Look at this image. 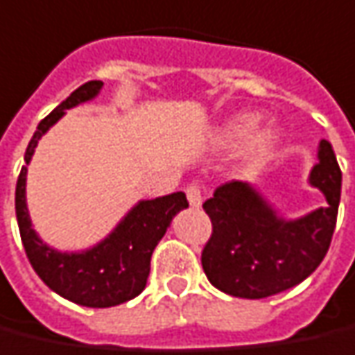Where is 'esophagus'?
Wrapping results in <instances>:
<instances>
[{"label": "esophagus", "mask_w": 355, "mask_h": 355, "mask_svg": "<svg viewBox=\"0 0 355 355\" xmlns=\"http://www.w3.org/2000/svg\"><path fill=\"white\" fill-rule=\"evenodd\" d=\"M186 198H188L192 207H200L202 205V188H200V184L192 182V184L186 186Z\"/></svg>", "instance_id": "34e87169"}]
</instances>
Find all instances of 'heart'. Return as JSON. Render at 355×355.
Returning a JSON list of instances; mask_svg holds the SVG:
<instances>
[{
    "instance_id": "b5f03b06",
    "label": "heart",
    "mask_w": 355,
    "mask_h": 355,
    "mask_svg": "<svg viewBox=\"0 0 355 355\" xmlns=\"http://www.w3.org/2000/svg\"><path fill=\"white\" fill-rule=\"evenodd\" d=\"M255 121L257 119L254 115H240L234 121H230L229 126L223 132V140L229 144V146H238V144L250 135V130L254 128ZM275 142H277V136H275L272 130H267V128L265 130H257V132H254V135L248 138V157L254 161L263 159V157H267L272 152Z\"/></svg>"
}]
</instances>
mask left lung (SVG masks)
<instances>
[{
  "mask_svg": "<svg viewBox=\"0 0 355 355\" xmlns=\"http://www.w3.org/2000/svg\"><path fill=\"white\" fill-rule=\"evenodd\" d=\"M311 184L327 205L296 220H284L240 180L220 184L203 203L211 236L202 252V267L215 288L236 298L259 300L288 290L315 271L333 240L342 173L333 146L321 140Z\"/></svg>",
  "mask_w": 355,
  "mask_h": 355,
  "instance_id": "8db88e82",
  "label": "left lung"
}]
</instances>
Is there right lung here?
I'll return each instance as SVG.
<instances>
[{
    "mask_svg": "<svg viewBox=\"0 0 355 355\" xmlns=\"http://www.w3.org/2000/svg\"><path fill=\"white\" fill-rule=\"evenodd\" d=\"M101 86V80L83 84L63 103H59L48 117L40 121L38 130L34 132L24 153L26 165L42 135L65 115V109L92 100L94 96H98ZM26 165L21 169L17 180L15 211L22 246L40 279L59 296L78 306L111 307L136 298L146 288L150 259L157 242L163 238L173 217L180 209L188 207L184 192L140 202L101 244L83 254H61L46 246L32 229L24 198Z\"/></svg>",
    "mask_w": 355,
    "mask_h": 355,
    "instance_id": "obj_1",
    "label": "right lung"
}]
</instances>
